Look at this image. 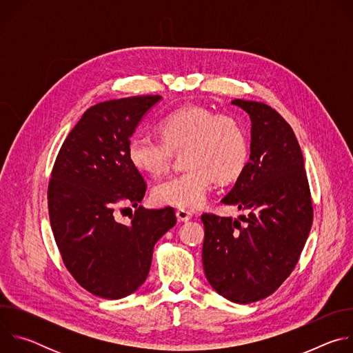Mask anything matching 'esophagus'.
I'll return each instance as SVG.
<instances>
[{"instance_id":"1","label":"esophagus","mask_w":353,"mask_h":353,"mask_svg":"<svg viewBox=\"0 0 353 353\" xmlns=\"http://www.w3.org/2000/svg\"><path fill=\"white\" fill-rule=\"evenodd\" d=\"M176 216H177L179 222H187V221H190L192 218V214L185 211V210H177L176 211Z\"/></svg>"}]
</instances>
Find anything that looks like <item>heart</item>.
Here are the masks:
<instances>
[{
    "instance_id": "heart-1",
    "label": "heart",
    "mask_w": 353,
    "mask_h": 353,
    "mask_svg": "<svg viewBox=\"0 0 353 353\" xmlns=\"http://www.w3.org/2000/svg\"><path fill=\"white\" fill-rule=\"evenodd\" d=\"M161 138L135 134L128 142V159L141 173L161 176L174 154L183 152L185 169L158 183L152 199L159 205L196 210L204 205L214 180H237L248 162V138L241 121L203 106L180 108L159 123Z\"/></svg>"
}]
</instances>
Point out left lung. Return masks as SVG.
<instances>
[{"label": "left lung", "instance_id": "left-lung-1", "mask_svg": "<svg viewBox=\"0 0 353 353\" xmlns=\"http://www.w3.org/2000/svg\"><path fill=\"white\" fill-rule=\"evenodd\" d=\"M251 119L250 162L223 204L244 222L203 214V265L211 286L240 305L274 293L292 274L313 223L305 159L292 127L265 103L234 99Z\"/></svg>", "mask_w": 353, "mask_h": 353}]
</instances>
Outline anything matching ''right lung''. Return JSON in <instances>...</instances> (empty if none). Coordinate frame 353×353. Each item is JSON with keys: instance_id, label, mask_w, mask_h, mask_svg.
<instances>
[{"instance_id": "obj_1", "label": "right lung", "mask_w": 353, "mask_h": 353, "mask_svg": "<svg viewBox=\"0 0 353 353\" xmlns=\"http://www.w3.org/2000/svg\"><path fill=\"white\" fill-rule=\"evenodd\" d=\"M162 96H131L89 108L56 158L47 204L64 265L88 292L121 299L146 279L155 243L176 225L172 207L145 210L146 183L128 159V142ZM132 205L128 225L114 219Z\"/></svg>"}]
</instances>
